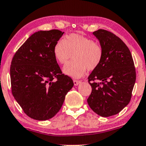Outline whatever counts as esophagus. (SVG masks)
<instances>
[{"mask_svg": "<svg viewBox=\"0 0 146 146\" xmlns=\"http://www.w3.org/2000/svg\"><path fill=\"white\" fill-rule=\"evenodd\" d=\"M80 83H81V81H80V80H74V85H78V84H80Z\"/></svg>", "mask_w": 146, "mask_h": 146, "instance_id": "esophagus-1", "label": "esophagus"}]
</instances>
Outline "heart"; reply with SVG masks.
Here are the masks:
<instances>
[{
  "instance_id": "b5f03b06",
  "label": "heart",
  "mask_w": 146,
  "mask_h": 146,
  "mask_svg": "<svg viewBox=\"0 0 146 146\" xmlns=\"http://www.w3.org/2000/svg\"><path fill=\"white\" fill-rule=\"evenodd\" d=\"M53 53L60 64L68 63L73 55L74 61L63 68V72L73 78H80L87 70L96 69L103 57L100 45L85 36L76 33L66 35L54 44Z\"/></svg>"
}]
</instances>
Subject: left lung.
<instances>
[{
	"instance_id": "left-lung-1",
	"label": "left lung",
	"mask_w": 146,
	"mask_h": 146,
	"mask_svg": "<svg viewBox=\"0 0 146 146\" xmlns=\"http://www.w3.org/2000/svg\"><path fill=\"white\" fill-rule=\"evenodd\" d=\"M93 34L100 42L103 57L88 77L92 90L87 103L96 113L110 117L131 101L136 80L134 61L127 46L113 33L99 29Z\"/></svg>"
}]
</instances>
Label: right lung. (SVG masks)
I'll return each instance as SVG.
<instances>
[{"label":"right lung","mask_w":146,"mask_h":146,"mask_svg":"<svg viewBox=\"0 0 146 146\" xmlns=\"http://www.w3.org/2000/svg\"><path fill=\"white\" fill-rule=\"evenodd\" d=\"M63 34L56 29L36 32L12 59V94L24 112L36 120L54 117L74 86L72 79L62 73L53 53Z\"/></svg>","instance_id":"right-lung-1"}]
</instances>
